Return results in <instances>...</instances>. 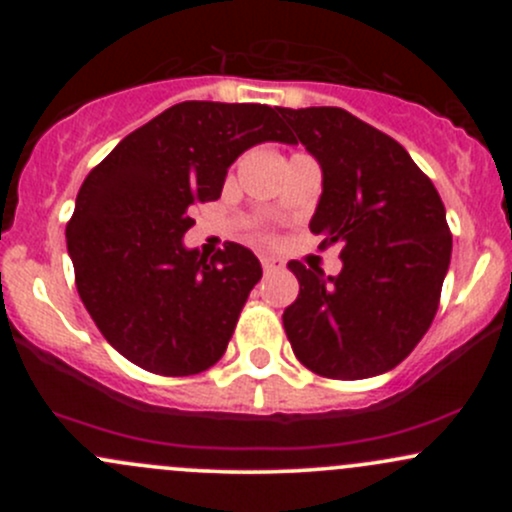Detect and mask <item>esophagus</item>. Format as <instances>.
I'll return each mask as SVG.
<instances>
[{"label": "esophagus", "mask_w": 512, "mask_h": 512, "mask_svg": "<svg viewBox=\"0 0 512 512\" xmlns=\"http://www.w3.org/2000/svg\"><path fill=\"white\" fill-rule=\"evenodd\" d=\"M260 262H262V270H265V272L280 270V267H282V260H277L275 255H262Z\"/></svg>", "instance_id": "34e87169"}]
</instances>
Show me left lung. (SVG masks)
Segmentation results:
<instances>
[{"label": "left lung", "mask_w": 512, "mask_h": 512, "mask_svg": "<svg viewBox=\"0 0 512 512\" xmlns=\"http://www.w3.org/2000/svg\"><path fill=\"white\" fill-rule=\"evenodd\" d=\"M322 168L309 230L342 245V272L292 260L299 297L282 314L314 374L369 379L406 359L431 327L451 265L446 208L401 143L344 108H280Z\"/></svg>", "instance_id": "obj_1"}]
</instances>
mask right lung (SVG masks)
I'll use <instances>...</instances> for the list:
<instances>
[{
	"label": "right lung",
	"instance_id": "add662e5",
	"mask_svg": "<svg viewBox=\"0 0 512 512\" xmlns=\"http://www.w3.org/2000/svg\"><path fill=\"white\" fill-rule=\"evenodd\" d=\"M267 141L292 143L280 108L183 101L86 175L66 225L76 289L106 342L141 369L190 376L225 354L260 260L237 242L208 260L183 237L195 205L220 198L227 168Z\"/></svg>",
	"mask_w": 512,
	"mask_h": 512
}]
</instances>
